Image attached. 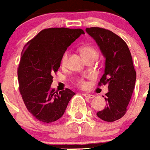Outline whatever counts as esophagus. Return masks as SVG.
I'll return each instance as SVG.
<instances>
[{"label": "esophagus", "instance_id": "34e87169", "mask_svg": "<svg viewBox=\"0 0 150 150\" xmlns=\"http://www.w3.org/2000/svg\"><path fill=\"white\" fill-rule=\"evenodd\" d=\"M84 96L86 97V98H93L95 97L94 95H92V94H89V93H84Z\"/></svg>", "mask_w": 150, "mask_h": 150}]
</instances>
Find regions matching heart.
Instances as JSON below:
<instances>
[{"label":"heart","instance_id":"b5f03b06","mask_svg":"<svg viewBox=\"0 0 150 150\" xmlns=\"http://www.w3.org/2000/svg\"><path fill=\"white\" fill-rule=\"evenodd\" d=\"M80 52H81L82 55L83 56L85 59H87L89 57H96L97 56V50L92 45H85L82 46L80 48ZM69 56V52H65L64 54L61 57V64L62 66H65L67 62V59H68ZM78 85L80 86V87H86L87 86V83L83 80H80L78 81Z\"/></svg>","mask_w":150,"mask_h":150}]
</instances>
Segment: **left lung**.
Instances as JSON below:
<instances>
[{
	"mask_svg": "<svg viewBox=\"0 0 150 150\" xmlns=\"http://www.w3.org/2000/svg\"><path fill=\"white\" fill-rule=\"evenodd\" d=\"M86 31L96 40L105 57V73L98 85L108 84L105 98L107 105L97 112V116L113 122L125 115L135 87L137 74L131 54L126 42L108 29L90 27Z\"/></svg>",
	"mask_w": 150,
	"mask_h": 150,
	"instance_id": "1",
	"label": "left lung"
}]
</instances>
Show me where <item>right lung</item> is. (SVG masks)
Listing matches in <instances>:
<instances>
[{
  "mask_svg": "<svg viewBox=\"0 0 150 150\" xmlns=\"http://www.w3.org/2000/svg\"><path fill=\"white\" fill-rule=\"evenodd\" d=\"M85 34L82 29H45L27 43L17 69L19 89L24 104L39 121L51 123L61 118L75 93L70 89H51L67 48Z\"/></svg>",
  "mask_w": 150,
  "mask_h": 150,
  "instance_id": "right-lung-1",
  "label": "right lung"
}]
</instances>
